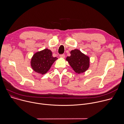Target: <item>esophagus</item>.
<instances>
[{"label": "esophagus", "instance_id": "obj_1", "mask_svg": "<svg viewBox=\"0 0 124 124\" xmlns=\"http://www.w3.org/2000/svg\"><path fill=\"white\" fill-rule=\"evenodd\" d=\"M60 57H61L62 58H64L65 57V54H61V55H60Z\"/></svg>", "mask_w": 124, "mask_h": 124}]
</instances>
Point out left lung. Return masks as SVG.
Masks as SVG:
<instances>
[{
	"mask_svg": "<svg viewBox=\"0 0 124 124\" xmlns=\"http://www.w3.org/2000/svg\"><path fill=\"white\" fill-rule=\"evenodd\" d=\"M70 56H67L66 60L74 71L78 74L83 73L88 69L90 66V58L83 54L78 49L72 50L70 52Z\"/></svg>",
	"mask_w": 124,
	"mask_h": 124,
	"instance_id": "left-lung-1",
	"label": "left lung"
}]
</instances>
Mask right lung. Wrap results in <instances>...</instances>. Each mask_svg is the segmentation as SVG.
I'll return each mask as SVG.
<instances>
[{
	"label": "right lung",
	"mask_w": 124,
	"mask_h": 124,
	"mask_svg": "<svg viewBox=\"0 0 124 124\" xmlns=\"http://www.w3.org/2000/svg\"><path fill=\"white\" fill-rule=\"evenodd\" d=\"M58 58L52 56L51 51L45 48L33 54L30 64L34 72L41 75L46 74Z\"/></svg>",
	"instance_id": "add662e5"
}]
</instances>
